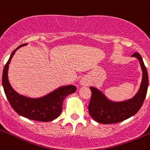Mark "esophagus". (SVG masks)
Masks as SVG:
<instances>
[{
	"mask_svg": "<svg viewBox=\"0 0 150 150\" xmlns=\"http://www.w3.org/2000/svg\"><path fill=\"white\" fill-rule=\"evenodd\" d=\"M81 85H87L88 84L87 80H86L85 78H82V79L81 80Z\"/></svg>",
	"mask_w": 150,
	"mask_h": 150,
	"instance_id": "34e87169",
	"label": "esophagus"
}]
</instances>
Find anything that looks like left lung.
<instances>
[{
	"label": "left lung",
	"mask_w": 150,
	"mask_h": 150,
	"mask_svg": "<svg viewBox=\"0 0 150 150\" xmlns=\"http://www.w3.org/2000/svg\"><path fill=\"white\" fill-rule=\"evenodd\" d=\"M139 60L143 78L138 93L128 100L121 102H113L107 99L101 92L96 88L91 86L92 92L88 110L91 117L100 124H110L119 123L136 114L142 107L147 92L149 79L146 68L138 52L132 54Z\"/></svg>",
	"instance_id": "8db88e82"
}]
</instances>
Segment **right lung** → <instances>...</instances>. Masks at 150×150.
<instances>
[{"label":"right lung","instance_id":"obj_1","mask_svg":"<svg viewBox=\"0 0 150 150\" xmlns=\"http://www.w3.org/2000/svg\"><path fill=\"white\" fill-rule=\"evenodd\" d=\"M26 44L27 43L22 44L15 49L4 67L2 76L4 92L11 107L18 115L34 121L43 122L52 121L60 115L62 112L64 98L69 95L75 92L76 91V86L72 85L61 86L40 98H30L17 93L10 86L8 81V69L11 59L16 50Z\"/></svg>","mask_w":150,"mask_h":150}]
</instances>
